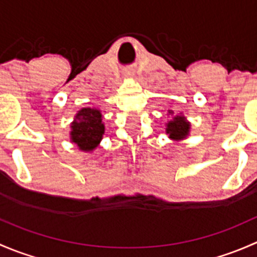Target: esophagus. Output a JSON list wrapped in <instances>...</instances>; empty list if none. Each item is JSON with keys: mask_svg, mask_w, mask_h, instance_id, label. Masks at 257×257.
I'll return each instance as SVG.
<instances>
[{"mask_svg": "<svg viewBox=\"0 0 257 257\" xmlns=\"http://www.w3.org/2000/svg\"><path fill=\"white\" fill-rule=\"evenodd\" d=\"M133 76H134V73L131 71H126L125 73H124V77H126V78H131V77H133Z\"/></svg>", "mask_w": 257, "mask_h": 257, "instance_id": "1", "label": "esophagus"}]
</instances>
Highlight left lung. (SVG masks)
I'll list each match as a JSON object with an SVG mask.
<instances>
[{
	"instance_id": "8db88e82",
	"label": "left lung",
	"mask_w": 257,
	"mask_h": 257,
	"mask_svg": "<svg viewBox=\"0 0 257 257\" xmlns=\"http://www.w3.org/2000/svg\"><path fill=\"white\" fill-rule=\"evenodd\" d=\"M173 110H169V114L173 115ZM190 132V123L186 120L184 115H175L172 120L167 123V134L173 141H183L189 136Z\"/></svg>"
}]
</instances>
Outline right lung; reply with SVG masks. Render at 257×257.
<instances>
[{
    "mask_svg": "<svg viewBox=\"0 0 257 257\" xmlns=\"http://www.w3.org/2000/svg\"><path fill=\"white\" fill-rule=\"evenodd\" d=\"M71 141L83 152H92L104 134L102 113L95 108H82L71 123Z\"/></svg>",
    "mask_w": 257,
    "mask_h": 257,
    "instance_id": "right-lung-1",
    "label": "right lung"
}]
</instances>
